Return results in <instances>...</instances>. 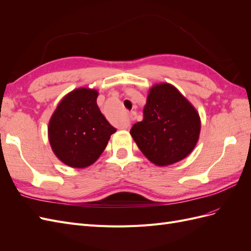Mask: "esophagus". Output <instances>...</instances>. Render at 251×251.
Returning <instances> with one entry per match:
<instances>
[{
    "label": "esophagus",
    "mask_w": 251,
    "mask_h": 251,
    "mask_svg": "<svg viewBox=\"0 0 251 251\" xmlns=\"http://www.w3.org/2000/svg\"><path fill=\"white\" fill-rule=\"evenodd\" d=\"M131 119H132V120H133V119H134V117H133V116H131Z\"/></svg>",
    "instance_id": "obj_1"
}]
</instances>
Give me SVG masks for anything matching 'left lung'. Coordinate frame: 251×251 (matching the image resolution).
Returning a JSON list of instances; mask_svg holds the SVG:
<instances>
[{
    "label": "left lung",
    "mask_w": 251,
    "mask_h": 251,
    "mask_svg": "<svg viewBox=\"0 0 251 251\" xmlns=\"http://www.w3.org/2000/svg\"><path fill=\"white\" fill-rule=\"evenodd\" d=\"M200 128L199 114L192 103L174 86L162 82L150 89L143 119L130 133L151 162L164 166L192 153Z\"/></svg>",
    "instance_id": "left-lung-1"
}]
</instances>
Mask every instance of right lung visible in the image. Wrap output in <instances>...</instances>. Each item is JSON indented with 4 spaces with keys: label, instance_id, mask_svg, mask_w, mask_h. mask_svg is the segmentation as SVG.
I'll return each mask as SVG.
<instances>
[{
    "label": "right lung",
    "instance_id": "obj_1",
    "mask_svg": "<svg viewBox=\"0 0 251 251\" xmlns=\"http://www.w3.org/2000/svg\"><path fill=\"white\" fill-rule=\"evenodd\" d=\"M98 92L79 88L67 94L49 121V142L56 157L71 168L94 163L116 128L98 108Z\"/></svg>",
    "mask_w": 251,
    "mask_h": 251
}]
</instances>
